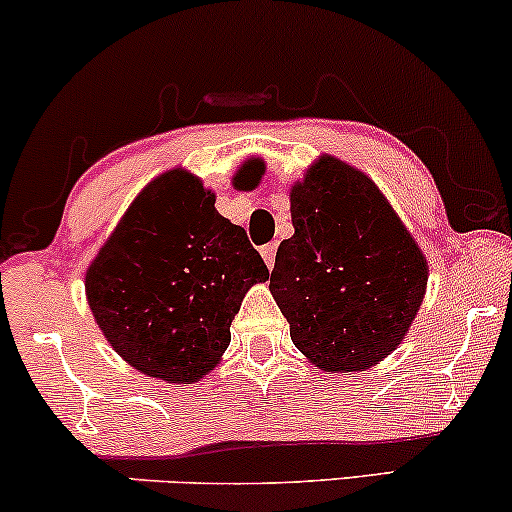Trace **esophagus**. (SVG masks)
<instances>
[{"mask_svg":"<svg viewBox=\"0 0 512 512\" xmlns=\"http://www.w3.org/2000/svg\"><path fill=\"white\" fill-rule=\"evenodd\" d=\"M275 254H277V244L261 246V256H263V261H266L268 268L275 266Z\"/></svg>","mask_w":512,"mask_h":512,"instance_id":"obj_1","label":"esophagus"}]
</instances>
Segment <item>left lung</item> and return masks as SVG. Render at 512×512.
Listing matches in <instances>:
<instances>
[{
  "mask_svg": "<svg viewBox=\"0 0 512 512\" xmlns=\"http://www.w3.org/2000/svg\"><path fill=\"white\" fill-rule=\"evenodd\" d=\"M294 235L270 292L304 356L327 372L365 370L406 337L427 261L368 175L323 156L292 189Z\"/></svg>",
  "mask_w": 512,
  "mask_h": 512,
  "instance_id": "8db88e82",
  "label": "left lung"
}]
</instances>
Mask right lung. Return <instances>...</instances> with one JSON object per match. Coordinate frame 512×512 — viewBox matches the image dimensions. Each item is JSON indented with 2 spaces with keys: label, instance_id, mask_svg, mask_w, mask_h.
Returning <instances> with one entry per match:
<instances>
[{
  "label": "right lung",
  "instance_id": "right-lung-1",
  "mask_svg": "<svg viewBox=\"0 0 512 512\" xmlns=\"http://www.w3.org/2000/svg\"><path fill=\"white\" fill-rule=\"evenodd\" d=\"M261 163L239 180L254 182ZM185 170L156 178L132 201L87 270L94 320L132 368L166 382H197L230 344V325L251 285L268 280L244 227Z\"/></svg>",
  "mask_w": 512,
  "mask_h": 512
}]
</instances>
